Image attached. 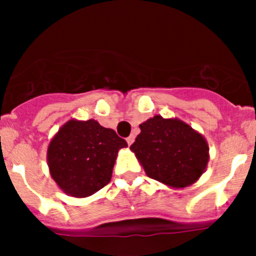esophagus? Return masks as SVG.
I'll return each mask as SVG.
<instances>
[{
    "instance_id": "esophagus-1",
    "label": "esophagus",
    "mask_w": 256,
    "mask_h": 256,
    "mask_svg": "<svg viewBox=\"0 0 256 256\" xmlns=\"http://www.w3.org/2000/svg\"><path fill=\"white\" fill-rule=\"evenodd\" d=\"M126 141H128V146H130V144H132V142H134V141H135V136H134V135L128 136V138H126Z\"/></svg>"
}]
</instances>
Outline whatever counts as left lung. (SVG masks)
<instances>
[{
	"label": "left lung",
	"instance_id": "left-lung-1",
	"mask_svg": "<svg viewBox=\"0 0 256 256\" xmlns=\"http://www.w3.org/2000/svg\"><path fill=\"white\" fill-rule=\"evenodd\" d=\"M140 128L130 148L150 178L183 188L202 176L209 148L204 138L190 125L156 115L141 124Z\"/></svg>",
	"mask_w": 256,
	"mask_h": 256
}]
</instances>
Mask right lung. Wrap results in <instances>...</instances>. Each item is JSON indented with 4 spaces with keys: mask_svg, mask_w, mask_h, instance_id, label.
I'll return each mask as SVG.
<instances>
[{
    "mask_svg": "<svg viewBox=\"0 0 256 256\" xmlns=\"http://www.w3.org/2000/svg\"><path fill=\"white\" fill-rule=\"evenodd\" d=\"M126 146L98 121L70 120L49 144V171L66 194L88 197L110 182L118 150Z\"/></svg>",
    "mask_w": 256,
    "mask_h": 256,
    "instance_id": "1",
    "label": "right lung"
}]
</instances>
